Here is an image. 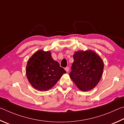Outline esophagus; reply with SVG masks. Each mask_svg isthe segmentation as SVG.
Here are the masks:
<instances>
[{
  "mask_svg": "<svg viewBox=\"0 0 124 124\" xmlns=\"http://www.w3.org/2000/svg\"><path fill=\"white\" fill-rule=\"evenodd\" d=\"M65 70L67 72H68L69 70V68H68V67H66V68H65Z\"/></svg>",
  "mask_w": 124,
  "mask_h": 124,
  "instance_id": "esophagus-1",
  "label": "esophagus"
}]
</instances>
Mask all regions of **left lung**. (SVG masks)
Wrapping results in <instances>:
<instances>
[{"mask_svg":"<svg viewBox=\"0 0 124 124\" xmlns=\"http://www.w3.org/2000/svg\"><path fill=\"white\" fill-rule=\"evenodd\" d=\"M70 77L77 87L86 92L99 83L102 76L104 64L98 54L92 50L79 51L73 54Z\"/></svg>","mask_w":124,"mask_h":124,"instance_id":"obj_1","label":"left lung"}]
</instances>
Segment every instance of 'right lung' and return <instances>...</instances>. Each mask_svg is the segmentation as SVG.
Wrapping results in <instances>:
<instances>
[{
    "label": "right lung",
    "instance_id": "add662e5",
    "mask_svg": "<svg viewBox=\"0 0 124 124\" xmlns=\"http://www.w3.org/2000/svg\"><path fill=\"white\" fill-rule=\"evenodd\" d=\"M26 76L32 87L39 91H47L56 83L65 70L53 60L50 51L39 50L28 60Z\"/></svg>",
    "mask_w": 124,
    "mask_h": 124
}]
</instances>
